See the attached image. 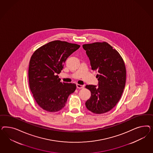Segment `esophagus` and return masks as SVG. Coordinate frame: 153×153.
Listing matches in <instances>:
<instances>
[{
    "label": "esophagus",
    "mask_w": 153,
    "mask_h": 153,
    "mask_svg": "<svg viewBox=\"0 0 153 153\" xmlns=\"http://www.w3.org/2000/svg\"><path fill=\"white\" fill-rule=\"evenodd\" d=\"M76 86H77V88H83V87H84L83 85H79V84H77V85H76Z\"/></svg>",
    "instance_id": "esophagus-1"
}]
</instances>
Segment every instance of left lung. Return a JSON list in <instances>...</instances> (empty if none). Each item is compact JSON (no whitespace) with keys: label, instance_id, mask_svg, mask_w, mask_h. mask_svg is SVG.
Masks as SVG:
<instances>
[{"label":"left lung","instance_id":"obj_1","mask_svg":"<svg viewBox=\"0 0 153 153\" xmlns=\"http://www.w3.org/2000/svg\"><path fill=\"white\" fill-rule=\"evenodd\" d=\"M91 66L97 71L99 86L89 85L85 88L91 92L86 103L90 111L102 114L110 111L120 100L125 87L126 69L120 53L107 42L84 44Z\"/></svg>","mask_w":153,"mask_h":153}]
</instances>
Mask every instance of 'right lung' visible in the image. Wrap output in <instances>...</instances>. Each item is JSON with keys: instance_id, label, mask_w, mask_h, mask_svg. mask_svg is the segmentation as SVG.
Wrapping results in <instances>:
<instances>
[{"instance_id": "right-lung-1", "label": "right lung", "mask_w": 153, "mask_h": 153, "mask_svg": "<svg viewBox=\"0 0 153 153\" xmlns=\"http://www.w3.org/2000/svg\"><path fill=\"white\" fill-rule=\"evenodd\" d=\"M79 47L78 44L55 40L33 53L28 67L29 86L35 101L44 110L60 111L70 94L76 90V84L60 82L58 74L67 58Z\"/></svg>"}]
</instances>
